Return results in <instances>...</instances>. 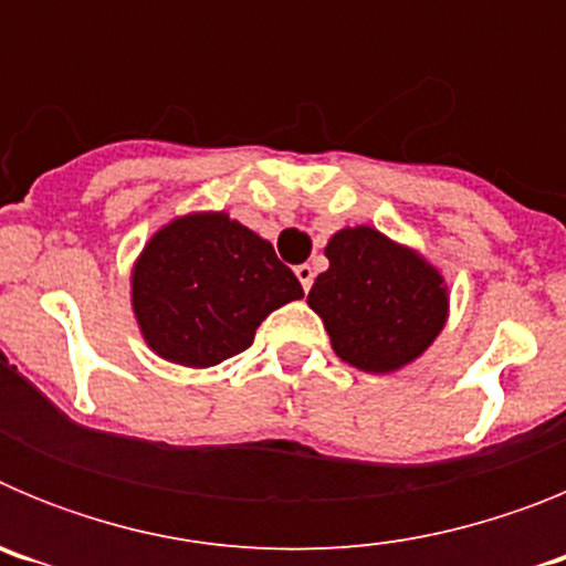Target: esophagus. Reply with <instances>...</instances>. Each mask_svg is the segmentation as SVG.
<instances>
[{
    "instance_id": "1",
    "label": "esophagus",
    "mask_w": 566,
    "mask_h": 566,
    "mask_svg": "<svg viewBox=\"0 0 566 566\" xmlns=\"http://www.w3.org/2000/svg\"><path fill=\"white\" fill-rule=\"evenodd\" d=\"M294 274H297V280H300V286H303V292H308V289H312V283H314V269L308 266V263H303V266L294 269Z\"/></svg>"
}]
</instances>
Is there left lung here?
I'll return each instance as SVG.
<instances>
[{"instance_id":"8db88e82","label":"left lung","mask_w":566,"mask_h":566,"mask_svg":"<svg viewBox=\"0 0 566 566\" xmlns=\"http://www.w3.org/2000/svg\"><path fill=\"white\" fill-rule=\"evenodd\" d=\"M308 306L319 314L343 363L391 374L431 348L448 323V283L417 249L374 227H345L326 247Z\"/></svg>"}]
</instances>
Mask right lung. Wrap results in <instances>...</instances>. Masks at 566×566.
I'll return each mask as SVG.
<instances>
[{
	"instance_id": "1",
	"label": "right lung",
	"mask_w": 566,
	"mask_h": 566,
	"mask_svg": "<svg viewBox=\"0 0 566 566\" xmlns=\"http://www.w3.org/2000/svg\"><path fill=\"white\" fill-rule=\"evenodd\" d=\"M144 343L167 363L209 368L247 352L303 286L272 243L227 212H189L147 240L129 274Z\"/></svg>"
}]
</instances>
